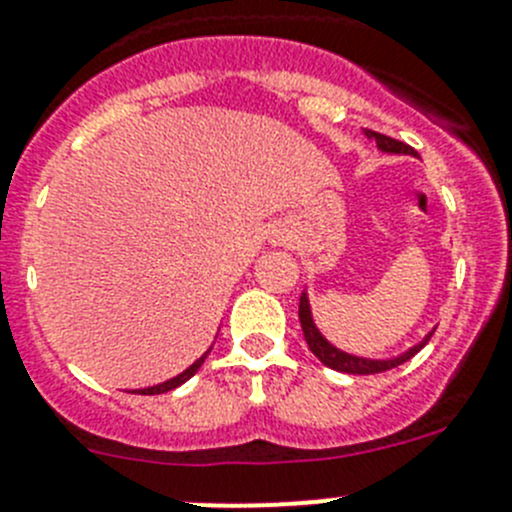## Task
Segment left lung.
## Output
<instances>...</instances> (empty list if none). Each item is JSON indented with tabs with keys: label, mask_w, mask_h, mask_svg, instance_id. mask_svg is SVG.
<instances>
[{
	"label": "left lung",
	"mask_w": 512,
	"mask_h": 512,
	"mask_svg": "<svg viewBox=\"0 0 512 512\" xmlns=\"http://www.w3.org/2000/svg\"><path fill=\"white\" fill-rule=\"evenodd\" d=\"M369 138L377 140L379 148L387 150V153L417 155L415 148H410V145L402 143V140L389 138V135L369 130ZM299 321H301V329H304L306 344H309V349L314 352V357H319V362L326 364L329 369H337V372H344V374H379V372H387V369L399 367V364H405L407 359L415 357V354L420 352V349L425 347L432 337V334H427L425 342L417 344L415 349H410V352L402 354V357L387 359V362H377V359H362V357H352V354H344V352H339L337 347H332V344L326 342V339L319 334V329L314 326V321H311L309 299H306V294H301V299H299Z\"/></svg>",
	"instance_id": "obj_1"
}]
</instances>
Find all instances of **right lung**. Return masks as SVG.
I'll use <instances>...</instances> for the list:
<instances>
[{
	"label": "right lung",
	"instance_id": "add662e5",
	"mask_svg": "<svg viewBox=\"0 0 512 512\" xmlns=\"http://www.w3.org/2000/svg\"><path fill=\"white\" fill-rule=\"evenodd\" d=\"M218 337V334H216ZM213 349V347H211ZM211 349H208V352H211ZM208 352L203 354L201 359H198V362H193L191 367L186 369V372L183 374H178V377H173V379H168V382H163V384H155V387H148V389H138V394H163V392H170V389H175V387H180V384L186 382V379H191L193 374L198 372V369H201V364H203V359L208 357Z\"/></svg>",
	"mask_w": 512,
	"mask_h": 512
}]
</instances>
